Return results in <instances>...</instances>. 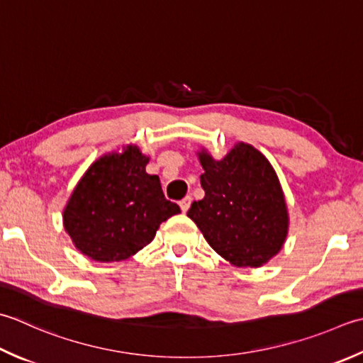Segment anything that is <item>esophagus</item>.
<instances>
[{
	"instance_id": "obj_1",
	"label": "esophagus",
	"mask_w": 363,
	"mask_h": 363,
	"mask_svg": "<svg viewBox=\"0 0 363 363\" xmlns=\"http://www.w3.org/2000/svg\"><path fill=\"white\" fill-rule=\"evenodd\" d=\"M190 204H191V198L190 196H186V198H184V200H181L179 206H181L182 212H187L189 208H190Z\"/></svg>"
}]
</instances>
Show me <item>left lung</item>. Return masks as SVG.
Returning a JSON list of instances; mask_svg holds the SVG:
<instances>
[{"mask_svg": "<svg viewBox=\"0 0 363 363\" xmlns=\"http://www.w3.org/2000/svg\"><path fill=\"white\" fill-rule=\"evenodd\" d=\"M204 198L187 216L220 257L238 267H259L288 236V208L279 177L252 145L238 143L222 160L201 149Z\"/></svg>", "mask_w": 363, "mask_h": 363, "instance_id": "obj_1", "label": "left lung"}]
</instances>
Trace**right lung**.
<instances>
[{
  "mask_svg": "<svg viewBox=\"0 0 363 363\" xmlns=\"http://www.w3.org/2000/svg\"><path fill=\"white\" fill-rule=\"evenodd\" d=\"M147 162V155L130 145L99 157L78 181L62 222L88 258H130L151 242L162 222L181 212L163 195L159 176L146 173Z\"/></svg>",
  "mask_w": 363,
  "mask_h": 363,
  "instance_id": "obj_1",
  "label": "right lung"
}]
</instances>
